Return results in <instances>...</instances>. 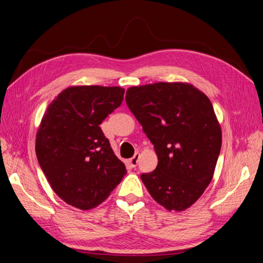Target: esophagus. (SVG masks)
Returning <instances> with one entry per match:
<instances>
[{"label":"esophagus","mask_w":263,"mask_h":263,"mask_svg":"<svg viewBox=\"0 0 263 263\" xmlns=\"http://www.w3.org/2000/svg\"><path fill=\"white\" fill-rule=\"evenodd\" d=\"M138 159H139V153H135V155H134L132 159H129V161H128V163H129L130 167H135L137 165L138 163Z\"/></svg>","instance_id":"esophagus-1"}]
</instances>
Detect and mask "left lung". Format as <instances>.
<instances>
[{
    "label": "left lung",
    "instance_id": "left-lung-1",
    "mask_svg": "<svg viewBox=\"0 0 263 263\" xmlns=\"http://www.w3.org/2000/svg\"><path fill=\"white\" fill-rule=\"evenodd\" d=\"M126 103L154 145L157 166L141 179L167 211L195 203L211 183L221 147V130L205 93L188 83L129 87Z\"/></svg>",
    "mask_w": 263,
    "mask_h": 263
}]
</instances>
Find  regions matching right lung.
<instances>
[{
  "instance_id": "1",
  "label": "right lung",
  "mask_w": 263,
  "mask_h": 263,
  "mask_svg": "<svg viewBox=\"0 0 263 263\" xmlns=\"http://www.w3.org/2000/svg\"><path fill=\"white\" fill-rule=\"evenodd\" d=\"M124 93L119 86H71L46 110L36 136L37 159L51 189L68 205L97 207L127 172L100 128Z\"/></svg>"
}]
</instances>
